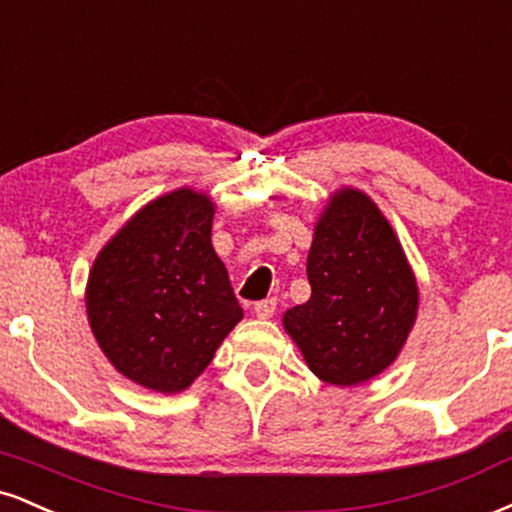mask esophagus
I'll return each instance as SVG.
<instances>
[{
  "label": "esophagus",
  "instance_id": "34e87169",
  "mask_svg": "<svg viewBox=\"0 0 512 512\" xmlns=\"http://www.w3.org/2000/svg\"><path fill=\"white\" fill-rule=\"evenodd\" d=\"M274 312H276V298L260 300V303L255 305V315L260 319H272Z\"/></svg>",
  "mask_w": 512,
  "mask_h": 512
}]
</instances>
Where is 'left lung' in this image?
<instances>
[{
    "label": "left lung",
    "mask_w": 512,
    "mask_h": 512,
    "mask_svg": "<svg viewBox=\"0 0 512 512\" xmlns=\"http://www.w3.org/2000/svg\"><path fill=\"white\" fill-rule=\"evenodd\" d=\"M312 295L283 315L307 367L331 386L379 377L408 341L420 288L377 202L338 188L319 214L307 252Z\"/></svg>",
    "instance_id": "1"
}]
</instances>
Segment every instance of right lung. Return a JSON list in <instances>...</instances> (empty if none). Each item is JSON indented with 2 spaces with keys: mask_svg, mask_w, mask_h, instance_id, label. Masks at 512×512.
Wrapping results in <instances>:
<instances>
[{
  "mask_svg": "<svg viewBox=\"0 0 512 512\" xmlns=\"http://www.w3.org/2000/svg\"><path fill=\"white\" fill-rule=\"evenodd\" d=\"M214 209L207 193L171 190L138 209L92 262V336L116 372L150 391H186L243 319L212 245Z\"/></svg>",
  "mask_w": 512,
  "mask_h": 512,
  "instance_id": "1",
  "label": "right lung"
}]
</instances>
